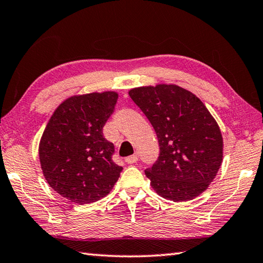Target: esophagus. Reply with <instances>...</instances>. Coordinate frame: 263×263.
<instances>
[{
    "label": "esophagus",
    "mask_w": 263,
    "mask_h": 263,
    "mask_svg": "<svg viewBox=\"0 0 263 263\" xmlns=\"http://www.w3.org/2000/svg\"><path fill=\"white\" fill-rule=\"evenodd\" d=\"M138 156L137 155H132V156H128V157H126L125 158V162L127 163V164H135V163H137L138 162Z\"/></svg>",
    "instance_id": "esophagus-1"
}]
</instances>
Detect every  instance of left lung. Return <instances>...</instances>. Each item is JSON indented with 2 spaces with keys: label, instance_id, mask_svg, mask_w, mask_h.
Returning <instances> with one entry per match:
<instances>
[{
  "label": "left lung",
  "instance_id": "obj_1",
  "mask_svg": "<svg viewBox=\"0 0 263 263\" xmlns=\"http://www.w3.org/2000/svg\"><path fill=\"white\" fill-rule=\"evenodd\" d=\"M128 95L158 139L159 155L145 170L154 190L173 202L197 197L213 181L222 162L218 123L196 96L177 85L137 87Z\"/></svg>",
  "mask_w": 263,
  "mask_h": 263
}]
</instances>
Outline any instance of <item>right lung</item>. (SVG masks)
I'll use <instances>...</instances> for the list:
<instances>
[{"label":"right lung","instance_id":"add662e5","mask_svg":"<svg viewBox=\"0 0 263 263\" xmlns=\"http://www.w3.org/2000/svg\"><path fill=\"white\" fill-rule=\"evenodd\" d=\"M117 93L71 97L57 108L40 142L46 181L75 204L97 202L109 194L123 167L112 161L115 148L104 128L115 110Z\"/></svg>","mask_w":263,"mask_h":263}]
</instances>
